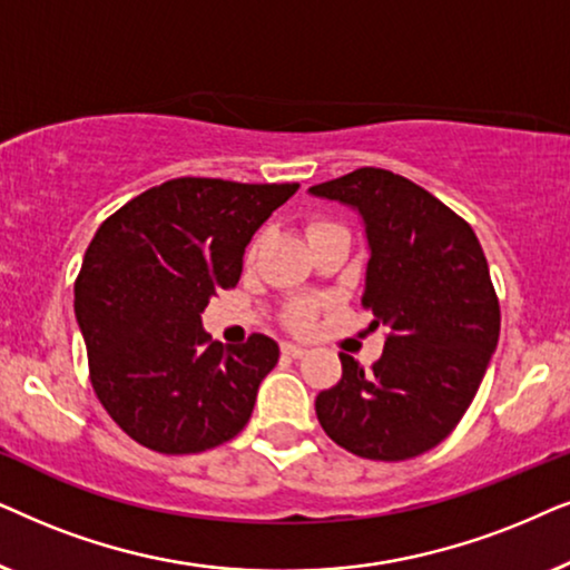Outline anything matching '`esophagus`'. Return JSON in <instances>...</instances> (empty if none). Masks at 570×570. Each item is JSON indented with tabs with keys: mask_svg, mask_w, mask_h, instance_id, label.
<instances>
[{
	"mask_svg": "<svg viewBox=\"0 0 570 570\" xmlns=\"http://www.w3.org/2000/svg\"><path fill=\"white\" fill-rule=\"evenodd\" d=\"M281 352H284L286 356H294V360H297V356L307 354V348L299 346V344H292V341H286V344H281Z\"/></svg>",
	"mask_w": 570,
	"mask_h": 570,
	"instance_id": "34e87169",
	"label": "esophagus"
}]
</instances>
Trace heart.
<instances>
[{"label":"heart","instance_id":"b5f03b06","mask_svg":"<svg viewBox=\"0 0 570 570\" xmlns=\"http://www.w3.org/2000/svg\"><path fill=\"white\" fill-rule=\"evenodd\" d=\"M321 226H328V224H325V222H313V224H309L307 234L313 232V229H321ZM255 249H257V242H253V247H249V255H255ZM317 309H321V299H313V297L294 299L292 307H289V323L294 325V328L305 331V328H309V325H313Z\"/></svg>","mask_w":570,"mask_h":570}]
</instances>
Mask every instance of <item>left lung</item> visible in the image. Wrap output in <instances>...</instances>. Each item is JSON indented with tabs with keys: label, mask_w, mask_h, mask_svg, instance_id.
<instances>
[{
	"label": "left lung",
	"mask_w": 570,
	"mask_h": 570,
	"mask_svg": "<svg viewBox=\"0 0 570 570\" xmlns=\"http://www.w3.org/2000/svg\"><path fill=\"white\" fill-rule=\"evenodd\" d=\"M360 214L370 261L362 305L385 325L364 370L341 356V381L315 399L325 435L373 461H404L451 435L480 389L500 336V305L480 239L464 218L399 174L364 166L309 187Z\"/></svg>",
	"instance_id": "obj_1"
}]
</instances>
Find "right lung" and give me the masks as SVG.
<instances>
[{"instance_id":"right-lung-1","label":"right lung","mask_w":570,"mask_h":570,"mask_svg":"<svg viewBox=\"0 0 570 570\" xmlns=\"http://www.w3.org/2000/svg\"><path fill=\"white\" fill-rule=\"evenodd\" d=\"M299 185L179 177L106 218L75 281L90 383L121 430L158 453H200L249 422L278 344L224 346L203 309L237 286L253 234Z\"/></svg>"}]
</instances>
